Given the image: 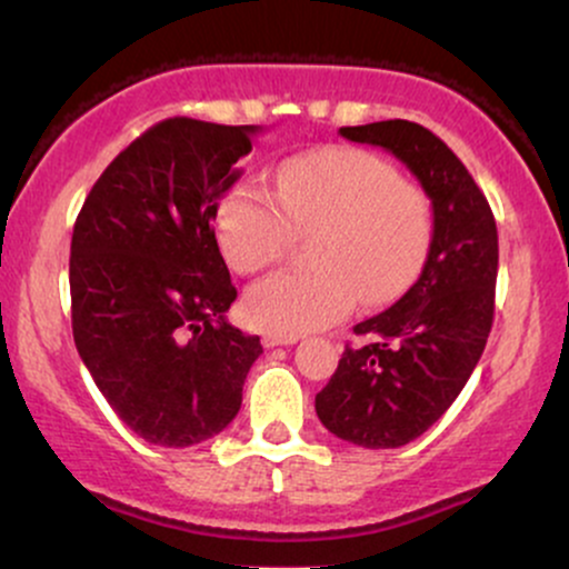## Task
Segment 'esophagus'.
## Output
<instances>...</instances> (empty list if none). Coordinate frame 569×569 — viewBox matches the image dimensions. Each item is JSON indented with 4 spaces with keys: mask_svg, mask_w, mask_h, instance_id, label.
I'll return each instance as SVG.
<instances>
[{
    "mask_svg": "<svg viewBox=\"0 0 569 569\" xmlns=\"http://www.w3.org/2000/svg\"><path fill=\"white\" fill-rule=\"evenodd\" d=\"M262 342H264V348H278V345L299 342V337L297 335H264Z\"/></svg>",
    "mask_w": 569,
    "mask_h": 569,
    "instance_id": "34e87169",
    "label": "esophagus"
}]
</instances>
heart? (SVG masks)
I'll use <instances>...</instances> for the list:
<instances>
[{"label": "heart", "instance_id": "b5f03b06", "mask_svg": "<svg viewBox=\"0 0 569 569\" xmlns=\"http://www.w3.org/2000/svg\"><path fill=\"white\" fill-rule=\"evenodd\" d=\"M310 267H289L246 291L243 312L270 335H305L345 318L358 299L385 305L420 272L433 240L426 189L367 149L323 147L278 168L276 194L240 181L217 208V240L232 270L278 262L310 232Z\"/></svg>", "mask_w": 569, "mask_h": 569}]
</instances>
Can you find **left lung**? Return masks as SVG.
Returning a JSON list of instances; mask_svg holds the SVG:
<instances>
[{
	"label": "left lung",
	"instance_id": "8db88e82",
	"mask_svg": "<svg viewBox=\"0 0 569 569\" xmlns=\"http://www.w3.org/2000/svg\"><path fill=\"white\" fill-rule=\"evenodd\" d=\"M339 133L396 154L433 206V240L420 278L396 305L352 329L369 342L348 345L316 396L318 420L337 439L396 449L452 407L485 352L495 318L498 227L473 176L428 128L385 120Z\"/></svg>",
	"mask_w": 569,
	"mask_h": 569
}]
</instances>
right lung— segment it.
<instances>
[{"mask_svg": "<svg viewBox=\"0 0 569 569\" xmlns=\"http://www.w3.org/2000/svg\"><path fill=\"white\" fill-rule=\"evenodd\" d=\"M257 133L162 120L109 162L74 221L77 352L117 417L158 447H194L230 426L262 352L227 323L238 291L213 232Z\"/></svg>", "mask_w": 569, "mask_h": 569, "instance_id": "obj_1", "label": "right lung"}]
</instances>
